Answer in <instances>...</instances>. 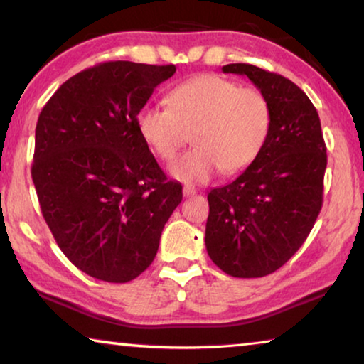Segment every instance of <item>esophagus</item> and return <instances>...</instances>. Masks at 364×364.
I'll return each instance as SVG.
<instances>
[{"label":"esophagus","mask_w":364,"mask_h":364,"mask_svg":"<svg viewBox=\"0 0 364 364\" xmlns=\"http://www.w3.org/2000/svg\"><path fill=\"white\" fill-rule=\"evenodd\" d=\"M182 192L186 197H192V195L197 193V188H195V186H192V183H186L182 188Z\"/></svg>","instance_id":"1"}]
</instances>
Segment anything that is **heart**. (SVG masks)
<instances>
[{"label":"heart","mask_w":364,"mask_h":364,"mask_svg":"<svg viewBox=\"0 0 364 364\" xmlns=\"http://www.w3.org/2000/svg\"><path fill=\"white\" fill-rule=\"evenodd\" d=\"M169 108L146 105L136 114L144 143L159 159L172 161L191 134L195 147L171 166L181 182H205L221 169L233 176L261 154L271 129L264 93L228 78L205 73L167 95Z\"/></svg>","instance_id":"b5f03b06"}]
</instances>
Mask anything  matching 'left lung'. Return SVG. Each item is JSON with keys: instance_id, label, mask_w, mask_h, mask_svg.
<instances>
[{"instance_id": "1", "label": "left lung", "mask_w": 364, "mask_h": 364, "mask_svg": "<svg viewBox=\"0 0 364 364\" xmlns=\"http://www.w3.org/2000/svg\"><path fill=\"white\" fill-rule=\"evenodd\" d=\"M246 75L271 107L261 154L225 187L208 193L205 246L233 277H262L286 264L307 240L323 202L326 147L315 107L296 83L251 64H228Z\"/></svg>"}]
</instances>
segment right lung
Returning <instances> with one entry per match:
<instances>
[{"label": "right lung", "mask_w": 364, "mask_h": 364, "mask_svg": "<svg viewBox=\"0 0 364 364\" xmlns=\"http://www.w3.org/2000/svg\"><path fill=\"white\" fill-rule=\"evenodd\" d=\"M173 73L172 64L103 62L62 83L39 114L31 173L42 217L72 264L100 281L146 271L182 202L136 124Z\"/></svg>", "instance_id": "1"}]
</instances>
